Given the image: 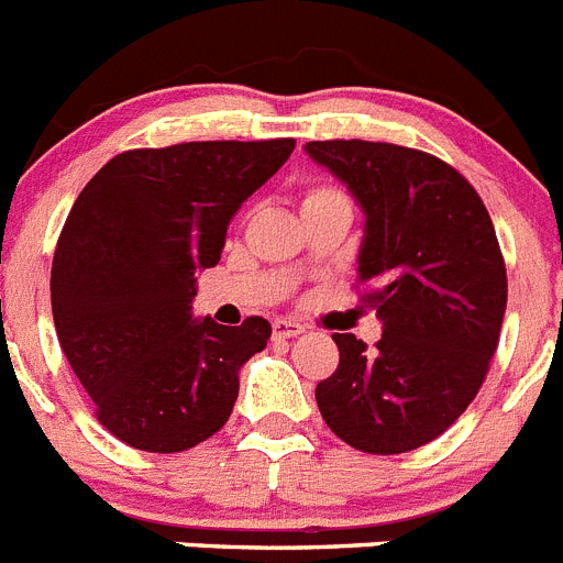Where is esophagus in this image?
Segmentation results:
<instances>
[{
  "label": "esophagus",
  "instance_id": "esophagus-1",
  "mask_svg": "<svg viewBox=\"0 0 563 563\" xmlns=\"http://www.w3.org/2000/svg\"><path fill=\"white\" fill-rule=\"evenodd\" d=\"M303 327L298 321H287V318H276L273 321V334L276 338H296V334H301Z\"/></svg>",
  "mask_w": 563,
  "mask_h": 563
}]
</instances>
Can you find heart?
Wrapping results in <instances>:
<instances>
[{
	"instance_id": "obj_1",
	"label": "heart",
	"mask_w": 563,
	"mask_h": 563,
	"mask_svg": "<svg viewBox=\"0 0 563 563\" xmlns=\"http://www.w3.org/2000/svg\"><path fill=\"white\" fill-rule=\"evenodd\" d=\"M332 195H338V189H332V187H312L307 195H303V203H312V200L332 198Z\"/></svg>"
}]
</instances>
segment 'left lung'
Listing matches in <instances>:
<instances>
[{"instance_id":"8db88e82","label":"left lung","mask_w":563,"mask_h":563,"mask_svg":"<svg viewBox=\"0 0 563 563\" xmlns=\"http://www.w3.org/2000/svg\"><path fill=\"white\" fill-rule=\"evenodd\" d=\"M307 153L363 206L360 301L385 327L374 349L332 334L340 363L318 383V410L360 452L419 450L461 419L497 352L508 303L497 231L477 189L432 153L363 139Z\"/></svg>"}]
</instances>
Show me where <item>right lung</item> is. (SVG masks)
<instances>
[{
    "label": "right lung",
    "mask_w": 563,
    "mask_h": 563,
    "mask_svg": "<svg viewBox=\"0 0 563 563\" xmlns=\"http://www.w3.org/2000/svg\"><path fill=\"white\" fill-rule=\"evenodd\" d=\"M296 139L180 142L113 156L71 206L53 260V318L111 435L142 452L198 446L229 421L271 323L192 321L195 271L214 267L234 211Z\"/></svg>",
    "instance_id": "add662e5"
}]
</instances>
